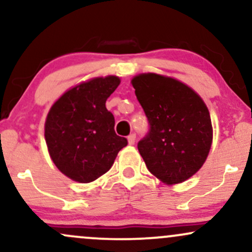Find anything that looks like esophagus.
<instances>
[{"label": "esophagus", "mask_w": 252, "mask_h": 252, "mask_svg": "<svg viewBox=\"0 0 252 252\" xmlns=\"http://www.w3.org/2000/svg\"><path fill=\"white\" fill-rule=\"evenodd\" d=\"M135 141H136V135H135V134H131V135L128 136V143H129V146H134Z\"/></svg>", "instance_id": "obj_1"}]
</instances>
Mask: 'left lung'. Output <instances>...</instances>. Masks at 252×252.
<instances>
[{
    "instance_id": "left-lung-1",
    "label": "left lung",
    "mask_w": 252,
    "mask_h": 252,
    "mask_svg": "<svg viewBox=\"0 0 252 252\" xmlns=\"http://www.w3.org/2000/svg\"><path fill=\"white\" fill-rule=\"evenodd\" d=\"M131 85L150 126L137 144L147 168L166 185L186 181L201 168L212 146L206 104L189 85L163 74L140 73Z\"/></svg>"
}]
</instances>
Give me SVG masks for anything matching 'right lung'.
Listing matches in <instances>:
<instances>
[{"instance_id": "right-lung-1", "label": "right lung", "mask_w": 252, "mask_h": 252, "mask_svg": "<svg viewBox=\"0 0 252 252\" xmlns=\"http://www.w3.org/2000/svg\"><path fill=\"white\" fill-rule=\"evenodd\" d=\"M117 76L96 77L63 92L48 111L45 140L57 168L71 180L88 184L111 168L126 138L115 132L106 99L120 85Z\"/></svg>"}]
</instances>
